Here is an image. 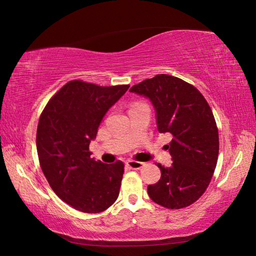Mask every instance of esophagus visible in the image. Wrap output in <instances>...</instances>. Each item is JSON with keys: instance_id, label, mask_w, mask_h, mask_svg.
<instances>
[{"instance_id": "obj_1", "label": "esophagus", "mask_w": 256, "mask_h": 256, "mask_svg": "<svg viewBox=\"0 0 256 256\" xmlns=\"http://www.w3.org/2000/svg\"><path fill=\"white\" fill-rule=\"evenodd\" d=\"M145 164L142 162H138V160H126V166L131 170H140Z\"/></svg>"}]
</instances>
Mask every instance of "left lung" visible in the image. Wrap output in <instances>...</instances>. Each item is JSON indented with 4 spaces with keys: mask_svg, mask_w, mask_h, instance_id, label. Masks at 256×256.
<instances>
[{
    "mask_svg": "<svg viewBox=\"0 0 256 256\" xmlns=\"http://www.w3.org/2000/svg\"><path fill=\"white\" fill-rule=\"evenodd\" d=\"M130 91L148 98L158 132L172 138V167L157 164L162 177L148 184L150 198L167 209L186 208L204 194L218 162L219 132L211 108L196 86L170 74H156Z\"/></svg>",
    "mask_w": 256,
    "mask_h": 256,
    "instance_id": "left-lung-1",
    "label": "left lung"
}]
</instances>
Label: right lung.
Returning a JSON list of instances; mask_svg holds the SVG:
<instances>
[{"instance_id": "right-lung-1", "label": "right lung", "mask_w": 256, "mask_h": 256, "mask_svg": "<svg viewBox=\"0 0 256 256\" xmlns=\"http://www.w3.org/2000/svg\"><path fill=\"white\" fill-rule=\"evenodd\" d=\"M128 86L72 80L50 98L40 114L36 148L42 170L54 192L76 210L99 214L118 197L123 162L94 160L89 145L106 111Z\"/></svg>"}]
</instances>
